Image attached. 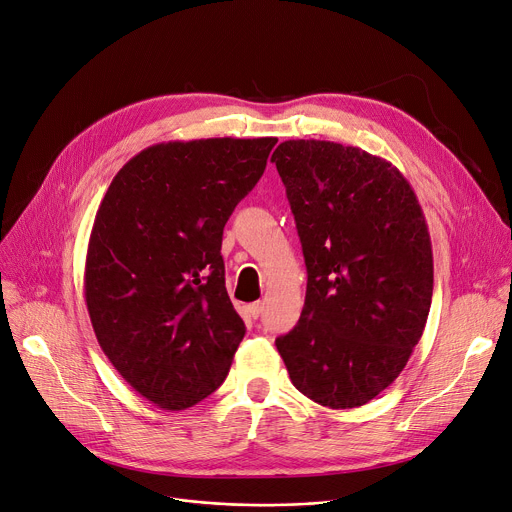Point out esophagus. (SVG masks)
<instances>
[{"mask_svg": "<svg viewBox=\"0 0 512 512\" xmlns=\"http://www.w3.org/2000/svg\"><path fill=\"white\" fill-rule=\"evenodd\" d=\"M263 308H265L263 302H253V304L249 306V314H251L253 318H259V316L263 314Z\"/></svg>", "mask_w": 512, "mask_h": 512, "instance_id": "obj_1", "label": "esophagus"}]
</instances>
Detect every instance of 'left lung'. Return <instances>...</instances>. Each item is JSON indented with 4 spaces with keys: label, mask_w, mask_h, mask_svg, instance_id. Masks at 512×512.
I'll list each match as a JSON object with an SVG mask.
<instances>
[{
    "label": "left lung",
    "mask_w": 512,
    "mask_h": 512,
    "mask_svg": "<svg viewBox=\"0 0 512 512\" xmlns=\"http://www.w3.org/2000/svg\"><path fill=\"white\" fill-rule=\"evenodd\" d=\"M308 271L296 327L275 339L292 384L329 408L386 390L421 341L433 298L429 228L386 159L331 141H286L271 155Z\"/></svg>",
    "instance_id": "obj_1"
}]
</instances>
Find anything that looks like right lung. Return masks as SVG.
Listing matches in <instances>:
<instances>
[{
    "mask_svg": "<svg viewBox=\"0 0 512 512\" xmlns=\"http://www.w3.org/2000/svg\"><path fill=\"white\" fill-rule=\"evenodd\" d=\"M277 138H200L134 155L91 228L85 304L118 374L153 404L185 410L226 378L245 337L220 255L222 230Z\"/></svg>",
    "mask_w": 512,
    "mask_h": 512,
    "instance_id": "right-lung-1",
    "label": "right lung"
}]
</instances>
